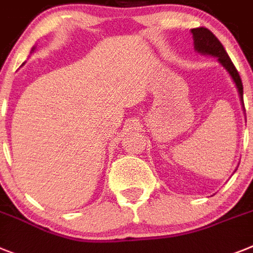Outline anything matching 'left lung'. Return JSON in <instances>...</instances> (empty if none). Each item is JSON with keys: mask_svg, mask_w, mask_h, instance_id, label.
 I'll return each mask as SVG.
<instances>
[{"mask_svg": "<svg viewBox=\"0 0 253 253\" xmlns=\"http://www.w3.org/2000/svg\"><path fill=\"white\" fill-rule=\"evenodd\" d=\"M191 33L193 36V43L196 52L201 53V55H207L216 57L220 65L228 71V74L230 75L232 81L234 82L235 87L238 89L239 100H241L242 107L245 111V103H243V84H242L241 77H239L238 71L233 65L232 60L226 53L225 48L223 44L219 42L216 37L211 33L210 30L206 28H196V29H191ZM235 171V170H234Z\"/></svg>", "mask_w": 253, "mask_h": 253, "instance_id": "1", "label": "left lung"}]
</instances>
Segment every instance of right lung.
<instances>
[{"instance_id":"obj_1","label":"right lung","mask_w":253,"mask_h":253,"mask_svg":"<svg viewBox=\"0 0 253 253\" xmlns=\"http://www.w3.org/2000/svg\"><path fill=\"white\" fill-rule=\"evenodd\" d=\"M34 48H36V47H33V48H32V52H33V51H34ZM24 65V64H23Z\"/></svg>"}]
</instances>
